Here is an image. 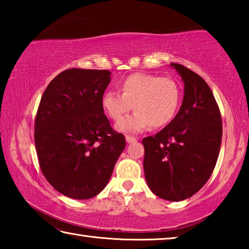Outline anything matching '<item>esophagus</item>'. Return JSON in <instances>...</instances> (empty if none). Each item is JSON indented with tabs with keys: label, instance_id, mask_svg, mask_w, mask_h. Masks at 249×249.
Returning a JSON list of instances; mask_svg holds the SVG:
<instances>
[{
	"label": "esophagus",
	"instance_id": "esophagus-1",
	"mask_svg": "<svg viewBox=\"0 0 249 249\" xmlns=\"http://www.w3.org/2000/svg\"><path fill=\"white\" fill-rule=\"evenodd\" d=\"M136 137H133V136H126V142H136Z\"/></svg>",
	"mask_w": 249,
	"mask_h": 249
}]
</instances>
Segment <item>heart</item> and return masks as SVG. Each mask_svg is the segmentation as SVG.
<instances>
[{
  "instance_id": "heart-1",
  "label": "heart",
  "mask_w": 249,
  "mask_h": 249,
  "mask_svg": "<svg viewBox=\"0 0 249 249\" xmlns=\"http://www.w3.org/2000/svg\"><path fill=\"white\" fill-rule=\"evenodd\" d=\"M121 92L107 90L101 100L109 119L119 122L132 108L137 112L117 124L124 133H138L145 128H159L170 123L178 111L181 89L174 79L136 72L121 82Z\"/></svg>"
}]
</instances>
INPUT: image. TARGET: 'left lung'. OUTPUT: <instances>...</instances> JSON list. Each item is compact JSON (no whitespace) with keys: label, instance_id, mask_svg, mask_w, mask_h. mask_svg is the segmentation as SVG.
I'll use <instances>...</instances> for the list:
<instances>
[{"label":"left lung","instance_id":"1","mask_svg":"<svg viewBox=\"0 0 249 249\" xmlns=\"http://www.w3.org/2000/svg\"><path fill=\"white\" fill-rule=\"evenodd\" d=\"M184 95L175 119L155 136L142 140L144 172L156 196L168 201L192 196L210 179L222 142V119L215 98L203 79L172 62Z\"/></svg>","mask_w":249,"mask_h":249}]
</instances>
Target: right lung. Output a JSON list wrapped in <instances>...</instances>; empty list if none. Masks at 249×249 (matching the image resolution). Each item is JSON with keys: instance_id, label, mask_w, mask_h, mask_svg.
<instances>
[{"instance_id": "1", "label": "right lung", "mask_w": 249, "mask_h": 249, "mask_svg": "<svg viewBox=\"0 0 249 249\" xmlns=\"http://www.w3.org/2000/svg\"><path fill=\"white\" fill-rule=\"evenodd\" d=\"M108 70L68 69L46 88L35 119L41 172L58 192L91 199L103 190L126 142L101 104Z\"/></svg>"}]
</instances>
